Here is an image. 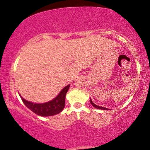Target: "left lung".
Returning a JSON list of instances; mask_svg holds the SVG:
<instances>
[{"instance_id": "1", "label": "left lung", "mask_w": 150, "mask_h": 150, "mask_svg": "<svg viewBox=\"0 0 150 150\" xmlns=\"http://www.w3.org/2000/svg\"><path fill=\"white\" fill-rule=\"evenodd\" d=\"M90 103H91V104H92V106H94V108H98V109H101V110H110L109 108H105V107H102V106H97V105H96L95 104H94V102H93L92 99H91V98H90Z\"/></svg>"}]
</instances>
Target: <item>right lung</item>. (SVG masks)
Instances as JSON below:
<instances>
[{
    "instance_id": "right-lung-1",
    "label": "right lung",
    "mask_w": 150,
    "mask_h": 150,
    "mask_svg": "<svg viewBox=\"0 0 150 150\" xmlns=\"http://www.w3.org/2000/svg\"><path fill=\"white\" fill-rule=\"evenodd\" d=\"M70 85L65 86L52 100L45 103H34L24 99L20 94L22 101L29 109L33 111L36 114L41 116H51L58 114L61 112L65 107V95L69 89Z\"/></svg>"
}]
</instances>
